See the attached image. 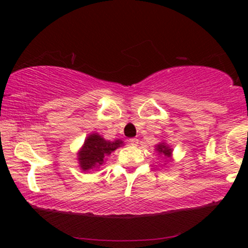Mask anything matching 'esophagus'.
I'll return each mask as SVG.
<instances>
[{
	"label": "esophagus",
	"instance_id": "34e87169",
	"mask_svg": "<svg viewBox=\"0 0 248 248\" xmlns=\"http://www.w3.org/2000/svg\"><path fill=\"white\" fill-rule=\"evenodd\" d=\"M129 142H130V144H132V146H136V144L139 143V140H138V139H130Z\"/></svg>",
	"mask_w": 248,
	"mask_h": 248
}]
</instances>
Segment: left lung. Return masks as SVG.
<instances>
[{"label": "left lung", "mask_w": 248, "mask_h": 248, "mask_svg": "<svg viewBox=\"0 0 248 248\" xmlns=\"http://www.w3.org/2000/svg\"><path fill=\"white\" fill-rule=\"evenodd\" d=\"M155 150L157 153V155L164 156V157L168 158V160H171L172 157V148L167 143V142L161 141L158 142L155 146Z\"/></svg>", "instance_id": "8db88e82"}]
</instances>
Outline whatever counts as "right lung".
<instances>
[{
  "label": "right lung",
  "mask_w": 248,
  "mask_h": 248,
  "mask_svg": "<svg viewBox=\"0 0 248 248\" xmlns=\"http://www.w3.org/2000/svg\"><path fill=\"white\" fill-rule=\"evenodd\" d=\"M124 141L116 139L114 141L105 140L98 133H92L85 139L84 144L77 153L79 168L84 172L99 168L106 162L107 157L114 150L124 146Z\"/></svg>",
  "instance_id": "obj_1"
}]
</instances>
